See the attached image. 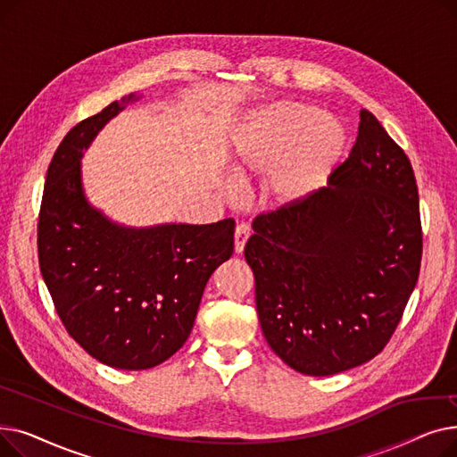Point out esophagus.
Returning <instances> with one entry per match:
<instances>
[{
    "mask_svg": "<svg viewBox=\"0 0 457 457\" xmlns=\"http://www.w3.org/2000/svg\"><path fill=\"white\" fill-rule=\"evenodd\" d=\"M252 235V228L246 222L237 224L235 228V252L241 253L248 243V238Z\"/></svg>",
    "mask_w": 457,
    "mask_h": 457,
    "instance_id": "obj_1",
    "label": "esophagus"
}]
</instances>
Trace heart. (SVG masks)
Masks as SVG:
<instances>
[{
    "label": "heart",
    "instance_id": "1",
    "mask_svg": "<svg viewBox=\"0 0 457 457\" xmlns=\"http://www.w3.org/2000/svg\"><path fill=\"white\" fill-rule=\"evenodd\" d=\"M345 152V131L320 111L300 102H279L250 116L235 142L237 178L272 174L276 205H295L322 187Z\"/></svg>",
    "mask_w": 457,
    "mask_h": 457
}]
</instances>
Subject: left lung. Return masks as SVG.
<instances>
[{"label": "left lung", "mask_w": 457, "mask_h": 457, "mask_svg": "<svg viewBox=\"0 0 457 457\" xmlns=\"http://www.w3.org/2000/svg\"><path fill=\"white\" fill-rule=\"evenodd\" d=\"M252 228L257 317L287 365L331 376L386 348L419 279L422 226L413 166L372 112L328 187Z\"/></svg>", "instance_id": "obj_1"}]
</instances>
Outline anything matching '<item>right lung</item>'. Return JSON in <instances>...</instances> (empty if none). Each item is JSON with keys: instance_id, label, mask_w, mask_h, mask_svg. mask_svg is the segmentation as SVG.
I'll use <instances>...</instances> for the list:
<instances>
[{"instance_id": "obj_1", "label": "right lung", "mask_w": 457, "mask_h": 457, "mask_svg": "<svg viewBox=\"0 0 457 457\" xmlns=\"http://www.w3.org/2000/svg\"><path fill=\"white\" fill-rule=\"evenodd\" d=\"M112 102L71 128L50 162L38 212V265L57 315L98 361L152 369L188 339L211 274L233 253L235 220L148 229L116 226L88 205L79 159Z\"/></svg>"}]
</instances>
